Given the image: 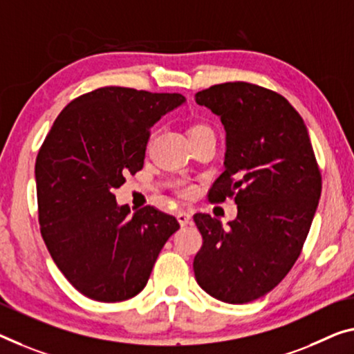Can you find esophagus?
Here are the masks:
<instances>
[{
	"label": "esophagus",
	"instance_id": "esophagus-1",
	"mask_svg": "<svg viewBox=\"0 0 354 354\" xmlns=\"http://www.w3.org/2000/svg\"><path fill=\"white\" fill-rule=\"evenodd\" d=\"M177 220H178V223H180V226H187L192 223V214H188V212H185V210H178Z\"/></svg>",
	"mask_w": 354,
	"mask_h": 354
}]
</instances>
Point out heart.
Masks as SVG:
<instances>
[{
  "label": "heart",
  "instance_id": "1",
  "mask_svg": "<svg viewBox=\"0 0 354 354\" xmlns=\"http://www.w3.org/2000/svg\"><path fill=\"white\" fill-rule=\"evenodd\" d=\"M205 129H210L207 124H203V123H196L193 124L192 128H189V134H194V133H199V131H205ZM178 193L182 196H193L194 194V187L193 185H178Z\"/></svg>",
  "mask_w": 354,
  "mask_h": 354
}]
</instances>
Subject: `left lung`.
<instances>
[{
	"instance_id": "1",
	"label": "left lung",
	"mask_w": 354,
	"mask_h": 354,
	"mask_svg": "<svg viewBox=\"0 0 354 354\" xmlns=\"http://www.w3.org/2000/svg\"><path fill=\"white\" fill-rule=\"evenodd\" d=\"M226 131L225 172L210 203L234 198L237 218L225 230L196 214L203 247L193 269L199 286L227 304L268 295L302 252L322 196L313 147L302 117L283 96L248 82H226L196 93Z\"/></svg>"
}]
</instances>
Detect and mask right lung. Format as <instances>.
<instances>
[{"instance_id":"1","label":"right lung","mask_w":354,"mask_h":354,"mask_svg":"<svg viewBox=\"0 0 354 354\" xmlns=\"http://www.w3.org/2000/svg\"><path fill=\"white\" fill-rule=\"evenodd\" d=\"M183 102L180 93L102 86L71 101L39 149L35 176L42 239L69 283L93 301L139 295L180 227L153 205L129 215L113 192L144 167L150 128Z\"/></svg>"}]
</instances>
